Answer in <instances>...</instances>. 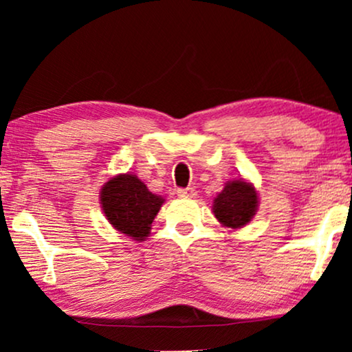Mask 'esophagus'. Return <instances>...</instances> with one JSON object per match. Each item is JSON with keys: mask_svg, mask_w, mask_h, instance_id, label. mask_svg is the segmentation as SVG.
Segmentation results:
<instances>
[{"mask_svg": "<svg viewBox=\"0 0 352 352\" xmlns=\"http://www.w3.org/2000/svg\"><path fill=\"white\" fill-rule=\"evenodd\" d=\"M177 195L179 197H186V199H192V197L197 195V192L194 187H186V189H177Z\"/></svg>", "mask_w": 352, "mask_h": 352, "instance_id": "obj_1", "label": "esophagus"}]
</instances>
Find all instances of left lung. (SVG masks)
<instances>
[{
  "instance_id": "obj_1",
  "label": "left lung",
  "mask_w": 352,
  "mask_h": 352,
  "mask_svg": "<svg viewBox=\"0 0 352 352\" xmlns=\"http://www.w3.org/2000/svg\"><path fill=\"white\" fill-rule=\"evenodd\" d=\"M258 210V192L252 182L234 179L226 182L224 189L213 200L216 219L226 228L240 229L254 218Z\"/></svg>"
}]
</instances>
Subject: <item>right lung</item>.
<instances>
[{"label":"right lung","mask_w":352,"mask_h":352,"mask_svg":"<svg viewBox=\"0 0 352 352\" xmlns=\"http://www.w3.org/2000/svg\"><path fill=\"white\" fill-rule=\"evenodd\" d=\"M163 200L152 194L136 175H118L100 189V205L110 224L134 240H146Z\"/></svg>","instance_id":"1"}]
</instances>
